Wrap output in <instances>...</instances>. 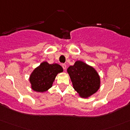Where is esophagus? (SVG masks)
<instances>
[{
  "mask_svg": "<svg viewBox=\"0 0 130 130\" xmlns=\"http://www.w3.org/2000/svg\"><path fill=\"white\" fill-rule=\"evenodd\" d=\"M62 66L63 69H64V70H66V64H62Z\"/></svg>",
  "mask_w": 130,
  "mask_h": 130,
  "instance_id": "34e87169",
  "label": "esophagus"
}]
</instances>
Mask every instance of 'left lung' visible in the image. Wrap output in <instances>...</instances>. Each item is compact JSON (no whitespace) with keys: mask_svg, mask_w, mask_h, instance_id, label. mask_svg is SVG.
<instances>
[{"mask_svg":"<svg viewBox=\"0 0 130 130\" xmlns=\"http://www.w3.org/2000/svg\"><path fill=\"white\" fill-rule=\"evenodd\" d=\"M74 89L82 98H88L99 90L101 79L92 66L84 62L76 60L67 69Z\"/></svg>","mask_w":130,"mask_h":130,"instance_id":"1","label":"left lung"}]
</instances>
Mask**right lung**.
Returning a JSON list of instances; mask_svg holds the SVG:
<instances>
[{
  "label": "right lung",
  "instance_id": "obj_1",
  "mask_svg": "<svg viewBox=\"0 0 130 130\" xmlns=\"http://www.w3.org/2000/svg\"><path fill=\"white\" fill-rule=\"evenodd\" d=\"M62 71L63 68L59 64H50L46 61L43 62L30 75V87L36 92H46L52 87L57 74Z\"/></svg>",
  "mask_w": 130,
  "mask_h": 130
}]
</instances>
